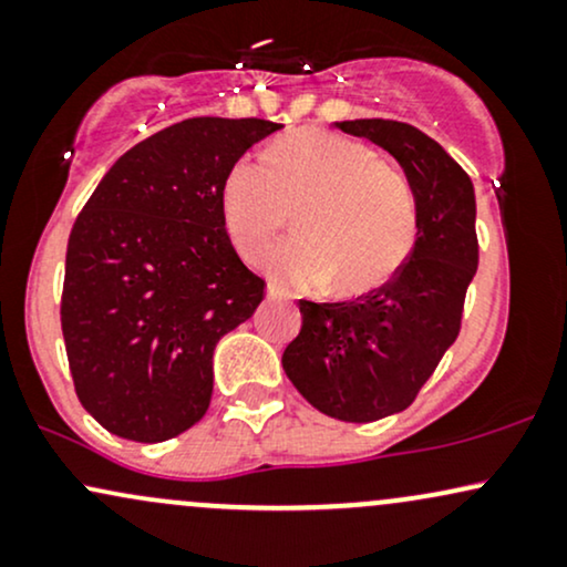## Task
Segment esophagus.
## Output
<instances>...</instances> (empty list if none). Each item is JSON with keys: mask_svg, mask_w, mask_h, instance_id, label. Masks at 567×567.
Masks as SVG:
<instances>
[{"mask_svg": "<svg viewBox=\"0 0 567 567\" xmlns=\"http://www.w3.org/2000/svg\"><path fill=\"white\" fill-rule=\"evenodd\" d=\"M266 298H271V301H275V298H279V290L275 288V285H269V288H266Z\"/></svg>", "mask_w": 567, "mask_h": 567, "instance_id": "34e87169", "label": "esophagus"}]
</instances>
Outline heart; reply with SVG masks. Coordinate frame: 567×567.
<instances>
[{"label":"heart","mask_w":567,"mask_h":567,"mask_svg":"<svg viewBox=\"0 0 567 567\" xmlns=\"http://www.w3.org/2000/svg\"><path fill=\"white\" fill-rule=\"evenodd\" d=\"M296 213L301 234L275 252L269 275L292 290L336 279L343 296L383 288L405 266L419 234L408 175L368 143L298 130L269 143L264 165L237 159L220 184V218L245 261L269 256Z\"/></svg>","instance_id":"1"}]
</instances>
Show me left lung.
Returning a JSON list of instances; mask_svg holds the SVG:
<instances>
[{
    "instance_id": "8db88e82",
    "label": "left lung",
    "mask_w": 567,
    "mask_h": 567,
    "mask_svg": "<svg viewBox=\"0 0 567 567\" xmlns=\"http://www.w3.org/2000/svg\"><path fill=\"white\" fill-rule=\"evenodd\" d=\"M386 148L419 207L410 258L386 285L354 301H301V333L282 368L320 413L370 424L400 413L458 338L464 298L480 261L474 186L464 167L419 127L394 120L336 122Z\"/></svg>"
}]
</instances>
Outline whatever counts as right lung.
<instances>
[{
    "mask_svg": "<svg viewBox=\"0 0 567 567\" xmlns=\"http://www.w3.org/2000/svg\"><path fill=\"white\" fill-rule=\"evenodd\" d=\"M269 120L194 116L135 143L74 220L61 328L82 408L133 442L178 437L207 413L213 351L266 282L239 261L220 184Z\"/></svg>",
    "mask_w": 567,
    "mask_h": 567,
    "instance_id": "add662e5",
    "label": "right lung"
}]
</instances>
